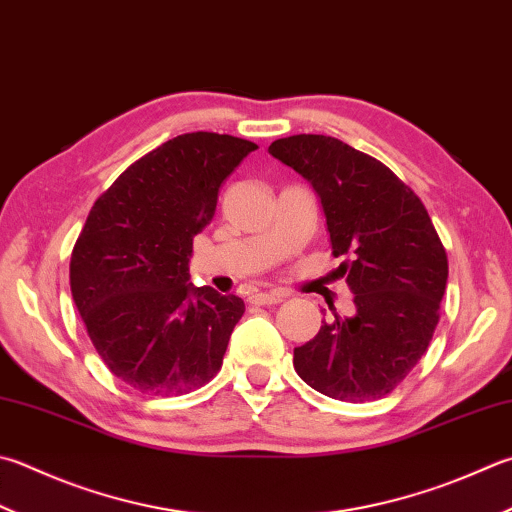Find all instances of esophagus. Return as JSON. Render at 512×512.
Returning a JSON list of instances; mask_svg holds the SVG:
<instances>
[{
    "instance_id": "34e87169",
    "label": "esophagus",
    "mask_w": 512,
    "mask_h": 512,
    "mask_svg": "<svg viewBox=\"0 0 512 512\" xmlns=\"http://www.w3.org/2000/svg\"><path fill=\"white\" fill-rule=\"evenodd\" d=\"M287 294L281 292V289H274V292H256L249 296V301L254 305H274V303H281Z\"/></svg>"
}]
</instances>
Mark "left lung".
Segmentation results:
<instances>
[{"label":"left lung","instance_id":"8db88e82","mask_svg":"<svg viewBox=\"0 0 512 512\" xmlns=\"http://www.w3.org/2000/svg\"><path fill=\"white\" fill-rule=\"evenodd\" d=\"M269 153L312 182L325 211L336 276L356 314L325 321L294 347V370L325 397L390 394L426 354L439 323L448 256L421 198L383 162L330 136H289Z\"/></svg>","mask_w":512,"mask_h":512}]
</instances>
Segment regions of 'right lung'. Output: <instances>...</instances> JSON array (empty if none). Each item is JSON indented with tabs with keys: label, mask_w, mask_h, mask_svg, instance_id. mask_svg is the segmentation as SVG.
Listing matches in <instances>:
<instances>
[{
	"label": "right lung",
	"mask_w": 512,
	"mask_h": 512,
	"mask_svg": "<svg viewBox=\"0 0 512 512\" xmlns=\"http://www.w3.org/2000/svg\"><path fill=\"white\" fill-rule=\"evenodd\" d=\"M258 144L185 133L124 169L93 202L71 254V294L106 368L142 394L180 397L218 374L243 298L189 283L194 236Z\"/></svg>",
	"instance_id": "obj_1"
}]
</instances>
